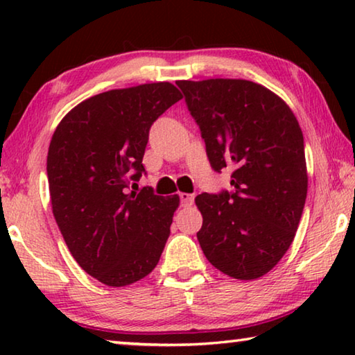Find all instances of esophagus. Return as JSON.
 <instances>
[{
	"instance_id": "1",
	"label": "esophagus",
	"mask_w": 355,
	"mask_h": 355,
	"mask_svg": "<svg viewBox=\"0 0 355 355\" xmlns=\"http://www.w3.org/2000/svg\"><path fill=\"white\" fill-rule=\"evenodd\" d=\"M180 202H182V207H191L194 203V196L188 194V192H182L180 194Z\"/></svg>"
}]
</instances>
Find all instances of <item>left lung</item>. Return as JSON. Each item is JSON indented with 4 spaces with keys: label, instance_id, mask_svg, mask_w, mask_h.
<instances>
[{
    "label": "left lung",
    "instance_id": "obj_1",
    "mask_svg": "<svg viewBox=\"0 0 355 355\" xmlns=\"http://www.w3.org/2000/svg\"><path fill=\"white\" fill-rule=\"evenodd\" d=\"M216 172L233 191L196 197L197 233L208 261L233 279H258L296 235L307 197L304 136L284 100L245 80L178 81Z\"/></svg>",
    "mask_w": 355,
    "mask_h": 355
}]
</instances>
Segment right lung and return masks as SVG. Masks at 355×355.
Segmentation results:
<instances>
[{
    "label": "right lung",
    "mask_w": 355,
    "mask_h": 355,
    "mask_svg": "<svg viewBox=\"0 0 355 355\" xmlns=\"http://www.w3.org/2000/svg\"><path fill=\"white\" fill-rule=\"evenodd\" d=\"M182 97L171 83L114 89L75 106L51 137L46 175L56 224L76 263L107 286L152 272L171 235L178 196H156L150 186L130 192V183L146 173L153 122Z\"/></svg>",
    "instance_id": "add662e5"
}]
</instances>
